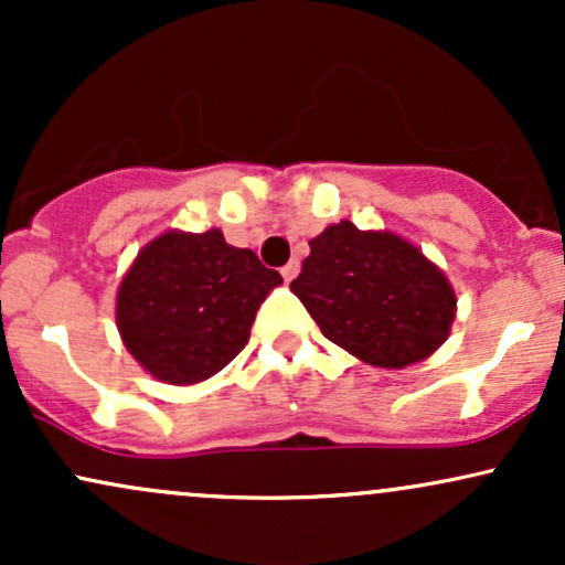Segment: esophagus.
I'll list each match as a JSON object with an SVG mask.
<instances>
[{
	"label": "esophagus",
	"instance_id": "1",
	"mask_svg": "<svg viewBox=\"0 0 565 565\" xmlns=\"http://www.w3.org/2000/svg\"><path fill=\"white\" fill-rule=\"evenodd\" d=\"M297 274H300V263L297 260H291V263H287L281 268V276H284V281H291V278H295Z\"/></svg>",
	"mask_w": 565,
	"mask_h": 565
}]
</instances>
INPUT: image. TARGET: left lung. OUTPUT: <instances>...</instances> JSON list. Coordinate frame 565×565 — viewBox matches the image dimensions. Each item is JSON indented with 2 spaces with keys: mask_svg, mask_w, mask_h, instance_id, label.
Masks as SVG:
<instances>
[{
  "mask_svg": "<svg viewBox=\"0 0 565 565\" xmlns=\"http://www.w3.org/2000/svg\"><path fill=\"white\" fill-rule=\"evenodd\" d=\"M289 289L327 340L380 369L436 353L457 313L449 278L417 246L391 231H359L350 220L310 238Z\"/></svg>",
  "mask_w": 565,
  "mask_h": 565,
  "instance_id": "obj_1",
  "label": "left lung"
}]
</instances>
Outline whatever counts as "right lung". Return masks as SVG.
<instances>
[{
  "label": "right lung",
  "mask_w": 565,
  "mask_h": 565,
  "mask_svg": "<svg viewBox=\"0 0 565 565\" xmlns=\"http://www.w3.org/2000/svg\"><path fill=\"white\" fill-rule=\"evenodd\" d=\"M281 284L223 231H167L129 265L116 295L121 342L167 385L210 380L242 353L257 308Z\"/></svg>",
  "instance_id": "right-lung-1"
}]
</instances>
